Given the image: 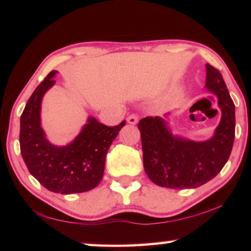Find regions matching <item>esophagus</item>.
<instances>
[{"label":"esophagus","instance_id":"1","mask_svg":"<svg viewBox=\"0 0 251 251\" xmlns=\"http://www.w3.org/2000/svg\"><path fill=\"white\" fill-rule=\"evenodd\" d=\"M127 122L129 123V124H133V125H135V124H137V122H138V115L137 114H130V115L127 117Z\"/></svg>","mask_w":251,"mask_h":251}]
</instances>
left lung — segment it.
Returning <instances> with one entry per match:
<instances>
[{
    "label": "left lung",
    "instance_id": "left-lung-1",
    "mask_svg": "<svg viewBox=\"0 0 251 251\" xmlns=\"http://www.w3.org/2000/svg\"><path fill=\"white\" fill-rule=\"evenodd\" d=\"M206 87L218 97L222 121L214 137L192 142L174 137L158 116L142 118L141 131L144 168L154 184L173 189L196 188L212 179L230 156L235 139V104L220 72L206 65Z\"/></svg>",
    "mask_w": 251,
    "mask_h": 251
}]
</instances>
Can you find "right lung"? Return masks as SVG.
Segmentation results:
<instances>
[{
    "instance_id": "add662e5",
    "label": "right lung",
    "mask_w": 251,
    "mask_h": 251,
    "mask_svg": "<svg viewBox=\"0 0 251 251\" xmlns=\"http://www.w3.org/2000/svg\"><path fill=\"white\" fill-rule=\"evenodd\" d=\"M56 73L50 72L35 88L21 115V154L28 172L46 189L57 194L88 192L103 178L106 154L126 121L107 126L90 117L70 145L50 144L41 127L40 112L42 99L54 85Z\"/></svg>"
}]
</instances>
